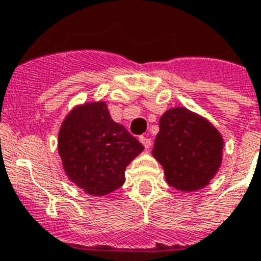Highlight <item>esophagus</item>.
Wrapping results in <instances>:
<instances>
[{
  "label": "esophagus",
  "instance_id": "esophagus-1",
  "mask_svg": "<svg viewBox=\"0 0 261 261\" xmlns=\"http://www.w3.org/2000/svg\"><path fill=\"white\" fill-rule=\"evenodd\" d=\"M139 140L142 142V144L144 146V148H149V147L152 146V140L149 139L148 137H144V135H142V137L139 138Z\"/></svg>",
  "mask_w": 261,
  "mask_h": 261
}]
</instances>
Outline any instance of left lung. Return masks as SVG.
<instances>
[{
    "label": "left lung",
    "instance_id": "8db88e82",
    "mask_svg": "<svg viewBox=\"0 0 261 261\" xmlns=\"http://www.w3.org/2000/svg\"><path fill=\"white\" fill-rule=\"evenodd\" d=\"M223 139L210 122L185 108L165 112L159 121L152 153L174 189L206 187L222 163Z\"/></svg>",
    "mask_w": 261,
    "mask_h": 261
}]
</instances>
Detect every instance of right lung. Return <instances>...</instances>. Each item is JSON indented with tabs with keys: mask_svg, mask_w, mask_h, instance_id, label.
<instances>
[{
	"mask_svg": "<svg viewBox=\"0 0 261 261\" xmlns=\"http://www.w3.org/2000/svg\"><path fill=\"white\" fill-rule=\"evenodd\" d=\"M144 147L110 117L105 102L73 109L59 133V153L69 180L93 196L121 188L126 167Z\"/></svg>",
	"mask_w": 261,
	"mask_h": 261,
	"instance_id": "obj_1",
	"label": "right lung"
}]
</instances>
